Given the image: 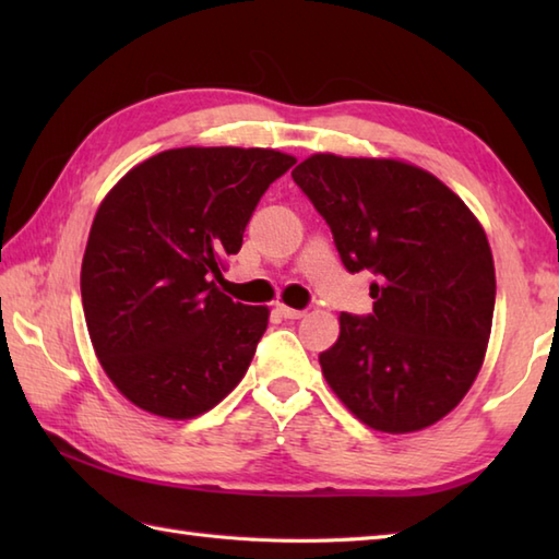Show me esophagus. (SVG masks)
Listing matches in <instances>:
<instances>
[{
    "mask_svg": "<svg viewBox=\"0 0 559 559\" xmlns=\"http://www.w3.org/2000/svg\"><path fill=\"white\" fill-rule=\"evenodd\" d=\"M276 310H278V314H281L283 319H302V317L307 314L305 310H293V307H286V305H278Z\"/></svg>",
    "mask_w": 559,
    "mask_h": 559,
    "instance_id": "esophagus-1",
    "label": "esophagus"
}]
</instances>
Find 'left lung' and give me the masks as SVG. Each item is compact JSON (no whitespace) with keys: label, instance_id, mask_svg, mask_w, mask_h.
I'll list each match as a JSON object with an SVG mask.
<instances>
[{"label":"left lung","instance_id":"8db88e82","mask_svg":"<svg viewBox=\"0 0 559 559\" xmlns=\"http://www.w3.org/2000/svg\"><path fill=\"white\" fill-rule=\"evenodd\" d=\"M293 180L326 221L343 266L374 276L372 312H341L338 341L319 355L329 386L374 430L442 420L490 341L495 264L480 223L408 163L317 153Z\"/></svg>","mask_w":559,"mask_h":559}]
</instances>
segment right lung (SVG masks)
Instances as JSON below:
<instances>
[{
    "label": "right lung",
    "mask_w": 559,
    "mask_h": 559,
    "mask_svg": "<svg viewBox=\"0 0 559 559\" xmlns=\"http://www.w3.org/2000/svg\"><path fill=\"white\" fill-rule=\"evenodd\" d=\"M293 165L271 148H173L105 197L81 302L105 374L134 406L187 420L240 384L269 310L233 302L216 281L259 199Z\"/></svg>",
    "instance_id": "obj_1"
}]
</instances>
